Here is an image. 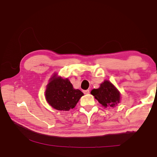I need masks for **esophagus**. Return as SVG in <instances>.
<instances>
[{"label":"esophagus","mask_w":157,"mask_h":157,"mask_svg":"<svg viewBox=\"0 0 157 157\" xmlns=\"http://www.w3.org/2000/svg\"><path fill=\"white\" fill-rule=\"evenodd\" d=\"M83 92H84V94H90V90H84Z\"/></svg>","instance_id":"esophagus-1"}]
</instances>
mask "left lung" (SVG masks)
<instances>
[{
    "label": "left lung",
    "mask_w": 157,
    "mask_h": 157,
    "mask_svg": "<svg viewBox=\"0 0 157 157\" xmlns=\"http://www.w3.org/2000/svg\"><path fill=\"white\" fill-rule=\"evenodd\" d=\"M91 94L105 107H114L119 103L121 96L118 90L108 80L102 82L99 88L93 89Z\"/></svg>",
    "instance_id": "obj_1"
}]
</instances>
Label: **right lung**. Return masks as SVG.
<instances>
[{
  "label": "right lung",
  "mask_w": 157,
  "mask_h": 157,
  "mask_svg": "<svg viewBox=\"0 0 157 157\" xmlns=\"http://www.w3.org/2000/svg\"><path fill=\"white\" fill-rule=\"evenodd\" d=\"M82 96L83 92L74 89L67 78L53 75L45 91L46 100L52 107L59 111H67L73 109Z\"/></svg>",
  "instance_id": "obj_1"
}]
</instances>
